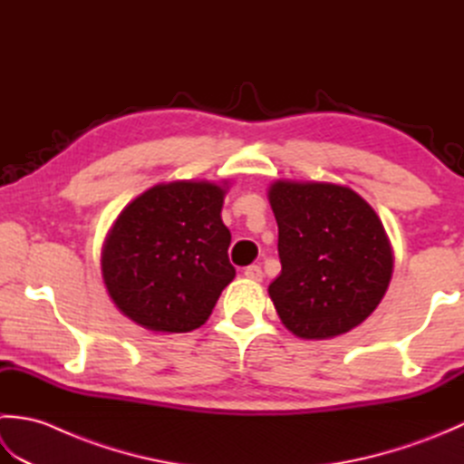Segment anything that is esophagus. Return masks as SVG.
<instances>
[{
    "instance_id": "esophagus-1",
    "label": "esophagus",
    "mask_w": 464,
    "mask_h": 464,
    "mask_svg": "<svg viewBox=\"0 0 464 464\" xmlns=\"http://www.w3.org/2000/svg\"><path fill=\"white\" fill-rule=\"evenodd\" d=\"M243 275H245V277H247L249 281H253V283L263 281V271H261L259 265H249V267L243 271Z\"/></svg>"
}]
</instances>
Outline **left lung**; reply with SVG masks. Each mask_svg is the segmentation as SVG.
<instances>
[{"instance_id": "1", "label": "left lung", "mask_w": 464, "mask_h": 464, "mask_svg": "<svg viewBox=\"0 0 464 464\" xmlns=\"http://www.w3.org/2000/svg\"><path fill=\"white\" fill-rule=\"evenodd\" d=\"M267 199L279 227L281 273L269 297L295 337H339L379 307L392 245L377 211L347 185L277 179Z\"/></svg>"}]
</instances>
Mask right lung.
I'll use <instances>...</instances> for the list:
<instances>
[{
    "label": "right lung",
    "mask_w": 464,
    "mask_h": 464,
    "mask_svg": "<svg viewBox=\"0 0 464 464\" xmlns=\"http://www.w3.org/2000/svg\"><path fill=\"white\" fill-rule=\"evenodd\" d=\"M229 179H177L137 195L102 247V277L123 317L171 334L199 329L235 279L221 219Z\"/></svg>",
    "instance_id": "right-lung-1"
}]
</instances>
